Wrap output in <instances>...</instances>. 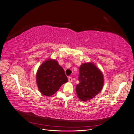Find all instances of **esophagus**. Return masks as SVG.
I'll return each mask as SVG.
<instances>
[{
    "mask_svg": "<svg viewBox=\"0 0 134 134\" xmlns=\"http://www.w3.org/2000/svg\"><path fill=\"white\" fill-rule=\"evenodd\" d=\"M68 80H69V82H71L72 81V78H71V76H69V78H68Z\"/></svg>",
    "mask_w": 134,
    "mask_h": 134,
    "instance_id": "esophagus-1",
    "label": "esophagus"
}]
</instances>
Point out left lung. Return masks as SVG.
Masks as SVG:
<instances>
[{
	"label": "left lung",
	"instance_id": "8db88e82",
	"mask_svg": "<svg viewBox=\"0 0 134 134\" xmlns=\"http://www.w3.org/2000/svg\"><path fill=\"white\" fill-rule=\"evenodd\" d=\"M79 83L76 85V92L78 98L83 101L92 99L102 90L103 74L92 63H84L79 68Z\"/></svg>",
	"mask_w": 134,
	"mask_h": 134
}]
</instances>
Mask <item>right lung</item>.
Masks as SVG:
<instances>
[{"mask_svg": "<svg viewBox=\"0 0 134 134\" xmlns=\"http://www.w3.org/2000/svg\"><path fill=\"white\" fill-rule=\"evenodd\" d=\"M40 91L46 96H51L57 92L62 85L68 81L62 67L55 60L45 61L38 68L36 75Z\"/></svg>", "mask_w": 134, "mask_h": 134, "instance_id": "obj_1", "label": "right lung"}]
</instances>
